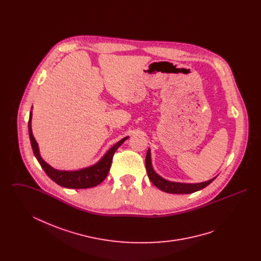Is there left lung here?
Segmentation results:
<instances>
[{"instance_id":"obj_1","label":"left lung","mask_w":261,"mask_h":261,"mask_svg":"<svg viewBox=\"0 0 261 261\" xmlns=\"http://www.w3.org/2000/svg\"><path fill=\"white\" fill-rule=\"evenodd\" d=\"M146 169L149 176V180L151 183L159 189H161L165 193L169 194H192L197 191H199L206 186H208L211 182L216 178H212L208 181L201 182V183H178L172 182L164 179L161 175L156 173L151 165V159H150V149H148L147 156H146Z\"/></svg>"}]
</instances>
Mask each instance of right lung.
I'll return each instance as SVG.
<instances>
[{"label":"right lung","mask_w":261,"mask_h":261,"mask_svg":"<svg viewBox=\"0 0 261 261\" xmlns=\"http://www.w3.org/2000/svg\"><path fill=\"white\" fill-rule=\"evenodd\" d=\"M32 109L29 114V121H28V131H29V138L31 142L32 149L34 152L35 158L46 174L50 177V179L56 182L58 185L68 188V189H87L92 187L97 186L99 183H101L106 177L108 176L111 165H112V156L115 152V150L118 149L125 141L129 138V136L125 137L121 139L119 142H117L115 145H113L111 149H109L103 156L99 160V162L89 167L81 168L78 170L73 171H67V170H59L54 167H51L50 164L45 162L39 150L38 143L35 140L32 133L31 128V120H32Z\"/></svg>","instance_id":"obj_1"}]
</instances>
